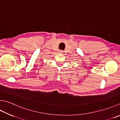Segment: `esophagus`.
I'll return each instance as SVG.
<instances>
[{
	"mask_svg": "<svg viewBox=\"0 0 120 120\" xmlns=\"http://www.w3.org/2000/svg\"><path fill=\"white\" fill-rule=\"evenodd\" d=\"M60 53H62V52H63V51H62V50L60 51Z\"/></svg>",
	"mask_w": 120,
	"mask_h": 120,
	"instance_id": "esophagus-1",
	"label": "esophagus"
}]
</instances>
